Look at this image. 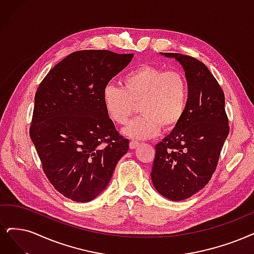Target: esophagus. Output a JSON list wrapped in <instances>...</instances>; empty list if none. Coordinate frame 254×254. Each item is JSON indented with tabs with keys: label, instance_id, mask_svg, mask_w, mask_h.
I'll list each match as a JSON object with an SVG mask.
<instances>
[{
	"label": "esophagus",
	"instance_id": "34e87169",
	"mask_svg": "<svg viewBox=\"0 0 254 254\" xmlns=\"http://www.w3.org/2000/svg\"><path fill=\"white\" fill-rule=\"evenodd\" d=\"M138 146H139V142H138V141H135V140H132V141L129 142V148L134 149V148H136V147H138Z\"/></svg>",
	"mask_w": 254,
	"mask_h": 254
}]
</instances>
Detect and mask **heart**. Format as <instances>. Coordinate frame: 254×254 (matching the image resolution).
I'll return each instance as SVG.
<instances>
[{
	"instance_id": "b5f03b06",
	"label": "heart",
	"mask_w": 254,
	"mask_h": 254,
	"mask_svg": "<svg viewBox=\"0 0 254 254\" xmlns=\"http://www.w3.org/2000/svg\"><path fill=\"white\" fill-rule=\"evenodd\" d=\"M124 87L107 84L102 100L110 118L125 126L140 103L142 114L125 128L134 139L156 136L161 127L174 129L180 124L189 102L190 87L185 75L178 70H166L153 64H142L127 73Z\"/></svg>"
}]
</instances>
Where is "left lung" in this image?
Masks as SVG:
<instances>
[{
    "label": "left lung",
    "instance_id": "obj_1",
    "mask_svg": "<svg viewBox=\"0 0 254 254\" xmlns=\"http://www.w3.org/2000/svg\"><path fill=\"white\" fill-rule=\"evenodd\" d=\"M162 54L182 64L190 94L181 122L155 146L151 177L158 192L182 201L211 179L229 134L228 117L224 92L202 62L180 53Z\"/></svg>",
    "mask_w": 254,
    "mask_h": 254
}]
</instances>
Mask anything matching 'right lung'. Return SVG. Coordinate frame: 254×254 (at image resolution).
I'll list each match as a JSON object with an SVG mask.
<instances>
[{"label": "right lung", "mask_w": 254, "mask_h": 254, "mask_svg": "<svg viewBox=\"0 0 254 254\" xmlns=\"http://www.w3.org/2000/svg\"><path fill=\"white\" fill-rule=\"evenodd\" d=\"M132 59L110 50L73 52L36 90L30 138L46 177L72 201L96 198L127 152L128 139L109 117L102 91Z\"/></svg>", "instance_id": "obj_1"}]
</instances>
